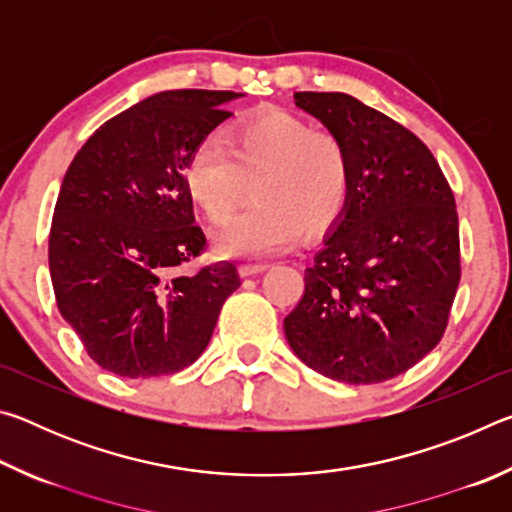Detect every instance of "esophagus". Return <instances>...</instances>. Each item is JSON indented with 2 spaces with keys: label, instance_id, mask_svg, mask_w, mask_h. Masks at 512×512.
Returning <instances> with one entry per match:
<instances>
[{
  "label": "esophagus",
  "instance_id": "1",
  "mask_svg": "<svg viewBox=\"0 0 512 512\" xmlns=\"http://www.w3.org/2000/svg\"><path fill=\"white\" fill-rule=\"evenodd\" d=\"M266 264H244L239 268V273L244 275V277H253V275H259V273H264L266 271Z\"/></svg>",
  "mask_w": 512,
  "mask_h": 512
}]
</instances>
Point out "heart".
<instances>
[{
    "instance_id": "1",
    "label": "heart",
    "mask_w": 512,
    "mask_h": 512,
    "mask_svg": "<svg viewBox=\"0 0 512 512\" xmlns=\"http://www.w3.org/2000/svg\"><path fill=\"white\" fill-rule=\"evenodd\" d=\"M253 201L216 230L219 253L266 259L305 230L318 235L339 219L350 194V158L341 140L305 119L268 110L205 137L185 164V187L212 221H223L253 183Z\"/></svg>"
}]
</instances>
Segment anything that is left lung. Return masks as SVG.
<instances>
[{
    "label": "left lung",
    "mask_w": 512,
    "mask_h": 512,
    "mask_svg": "<svg viewBox=\"0 0 512 512\" xmlns=\"http://www.w3.org/2000/svg\"><path fill=\"white\" fill-rule=\"evenodd\" d=\"M350 158V194L284 334L311 370L363 386L436 348L461 280L454 194L418 137L343 92H296Z\"/></svg>",
    "instance_id": "1"
}]
</instances>
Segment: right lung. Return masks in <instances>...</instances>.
I'll return each instance as SVG.
<instances>
[{
  "label": "right lung",
  "instance_id": "1",
  "mask_svg": "<svg viewBox=\"0 0 512 512\" xmlns=\"http://www.w3.org/2000/svg\"><path fill=\"white\" fill-rule=\"evenodd\" d=\"M237 92L167 90L99 126L60 185L49 271L90 359L119 377L173 375L201 357L235 264L178 273L205 248L185 187L192 151Z\"/></svg>",
  "mask_w": 512,
  "mask_h": 512
}]
</instances>
